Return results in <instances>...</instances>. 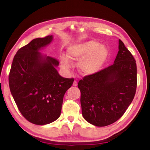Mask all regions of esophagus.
Listing matches in <instances>:
<instances>
[{
  "mask_svg": "<svg viewBox=\"0 0 150 150\" xmlns=\"http://www.w3.org/2000/svg\"><path fill=\"white\" fill-rule=\"evenodd\" d=\"M73 85L74 86V87H76V86H77V81H74V82L73 83Z\"/></svg>",
  "mask_w": 150,
  "mask_h": 150,
  "instance_id": "34e87169",
  "label": "esophagus"
}]
</instances>
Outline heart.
<instances>
[{
  "label": "heart",
  "instance_id": "1",
  "mask_svg": "<svg viewBox=\"0 0 150 150\" xmlns=\"http://www.w3.org/2000/svg\"><path fill=\"white\" fill-rule=\"evenodd\" d=\"M68 54L62 55L60 62L65 69L71 67V60L79 61L78 67L83 74L92 75L98 72L108 57V52L104 45L90 40L73 44L68 48Z\"/></svg>",
  "mask_w": 150,
  "mask_h": 150
}]
</instances>
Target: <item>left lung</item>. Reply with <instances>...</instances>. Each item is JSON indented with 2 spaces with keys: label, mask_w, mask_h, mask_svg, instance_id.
<instances>
[{
  "label": "left lung",
  "mask_w": 150,
  "mask_h": 150,
  "mask_svg": "<svg viewBox=\"0 0 150 150\" xmlns=\"http://www.w3.org/2000/svg\"><path fill=\"white\" fill-rule=\"evenodd\" d=\"M115 63L78 83L82 115L88 122L106 126L121 118L132 102L137 87V67L132 54L119 40Z\"/></svg>",
  "instance_id": "left-lung-1"
}]
</instances>
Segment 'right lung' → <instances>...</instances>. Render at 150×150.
<instances>
[{
    "instance_id": "obj_1",
    "label": "right lung",
    "mask_w": 150,
    "mask_h": 150,
    "mask_svg": "<svg viewBox=\"0 0 150 150\" xmlns=\"http://www.w3.org/2000/svg\"><path fill=\"white\" fill-rule=\"evenodd\" d=\"M52 35L35 38L18 50L8 76L10 90L22 115L37 125L59 117L63 96L74 79L59 75V61L43 58L38 50L52 42Z\"/></svg>"
}]
</instances>
